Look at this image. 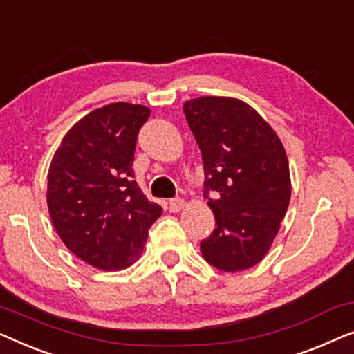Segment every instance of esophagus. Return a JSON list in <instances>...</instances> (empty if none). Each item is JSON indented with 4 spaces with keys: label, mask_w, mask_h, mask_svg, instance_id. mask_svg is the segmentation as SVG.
<instances>
[{
    "label": "esophagus",
    "mask_w": 354,
    "mask_h": 354,
    "mask_svg": "<svg viewBox=\"0 0 354 354\" xmlns=\"http://www.w3.org/2000/svg\"><path fill=\"white\" fill-rule=\"evenodd\" d=\"M184 207H186V202H184L183 198H171L170 201V212L173 213L181 212Z\"/></svg>",
    "instance_id": "obj_1"
}]
</instances>
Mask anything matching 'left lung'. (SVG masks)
<instances>
[{
	"instance_id": "obj_1",
	"label": "left lung",
	"mask_w": 354,
	"mask_h": 354,
	"mask_svg": "<svg viewBox=\"0 0 354 354\" xmlns=\"http://www.w3.org/2000/svg\"><path fill=\"white\" fill-rule=\"evenodd\" d=\"M183 109L201 147L203 196L216 221L201 242L202 255L226 272L255 266L270 252L290 202L286 149L270 123L241 99L203 96Z\"/></svg>"
}]
</instances>
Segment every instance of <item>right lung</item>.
<instances>
[{
  "label": "right lung",
  "mask_w": 354,
  "mask_h": 354,
  "mask_svg": "<svg viewBox=\"0 0 354 354\" xmlns=\"http://www.w3.org/2000/svg\"><path fill=\"white\" fill-rule=\"evenodd\" d=\"M149 115L141 104L94 109L66 133L49 165L53 225L64 245L97 270L131 266L163 212L133 179L138 131Z\"/></svg>",
  "instance_id": "right-lung-1"
}]
</instances>
